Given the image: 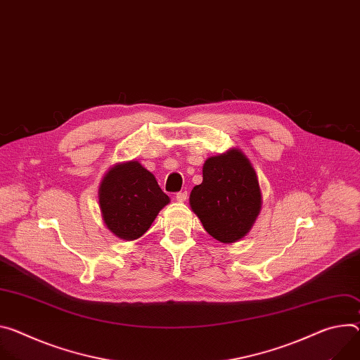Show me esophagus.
<instances>
[{"label":"esophagus","mask_w":360,"mask_h":360,"mask_svg":"<svg viewBox=\"0 0 360 360\" xmlns=\"http://www.w3.org/2000/svg\"><path fill=\"white\" fill-rule=\"evenodd\" d=\"M175 198H176L178 202H184V201H186V198H188V192H186V191H181V192H178V193L175 195Z\"/></svg>","instance_id":"1"}]
</instances>
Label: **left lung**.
Instances as JSON below:
<instances>
[{"label":"left lung","mask_w":360,"mask_h":360,"mask_svg":"<svg viewBox=\"0 0 360 360\" xmlns=\"http://www.w3.org/2000/svg\"><path fill=\"white\" fill-rule=\"evenodd\" d=\"M189 205L215 240L230 244L245 237L261 210V191L248 158L240 149L208 158Z\"/></svg>","instance_id":"left-lung-1"}]
</instances>
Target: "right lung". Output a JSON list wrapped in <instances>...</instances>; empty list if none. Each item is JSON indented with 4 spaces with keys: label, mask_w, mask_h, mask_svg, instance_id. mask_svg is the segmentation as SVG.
I'll list each match as a JSON object with an SVG mask.
<instances>
[{
    "label": "right lung",
    "mask_w": 360,
    "mask_h": 360,
    "mask_svg": "<svg viewBox=\"0 0 360 360\" xmlns=\"http://www.w3.org/2000/svg\"><path fill=\"white\" fill-rule=\"evenodd\" d=\"M167 204L169 197L138 160L110 168L99 188L103 221L116 237L126 241L142 237Z\"/></svg>",
    "instance_id": "add662e5"
}]
</instances>
